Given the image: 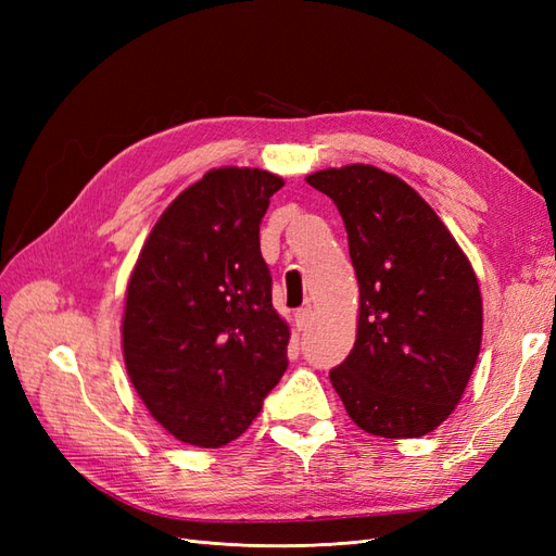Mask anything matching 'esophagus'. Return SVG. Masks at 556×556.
I'll return each mask as SVG.
<instances>
[{"mask_svg": "<svg viewBox=\"0 0 556 556\" xmlns=\"http://www.w3.org/2000/svg\"><path fill=\"white\" fill-rule=\"evenodd\" d=\"M311 315L313 313L308 308H301V311L294 313V327H296V331H306L311 327V319H313Z\"/></svg>", "mask_w": 556, "mask_h": 556, "instance_id": "34e87169", "label": "esophagus"}]
</instances>
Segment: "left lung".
<instances>
[{
	"instance_id": "8db88e82",
	"label": "left lung",
	"mask_w": 556,
	"mask_h": 556,
	"mask_svg": "<svg viewBox=\"0 0 556 556\" xmlns=\"http://www.w3.org/2000/svg\"><path fill=\"white\" fill-rule=\"evenodd\" d=\"M333 199L359 282L357 341L329 374L352 422L419 439L457 408L482 343L473 266L406 180L371 164L306 178Z\"/></svg>"
}]
</instances>
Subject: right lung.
I'll list each match as a JSON object with an SVG mask.
<instances>
[{"instance_id": "right-lung-1", "label": "right lung", "mask_w": 556, "mask_h": 556, "mask_svg": "<svg viewBox=\"0 0 556 556\" xmlns=\"http://www.w3.org/2000/svg\"><path fill=\"white\" fill-rule=\"evenodd\" d=\"M282 185L250 166L211 169L166 206L129 276L127 376L188 445L239 439L288 368L290 325L260 252V223Z\"/></svg>"}]
</instances>
